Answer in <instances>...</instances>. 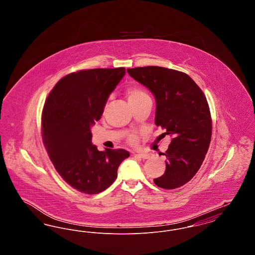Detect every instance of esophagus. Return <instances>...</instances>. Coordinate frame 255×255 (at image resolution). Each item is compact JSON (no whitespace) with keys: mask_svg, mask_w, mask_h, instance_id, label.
<instances>
[{"mask_svg":"<svg viewBox=\"0 0 255 255\" xmlns=\"http://www.w3.org/2000/svg\"><path fill=\"white\" fill-rule=\"evenodd\" d=\"M135 157L141 158V159H147V158H150V154H149V153H142V154H136V155H135Z\"/></svg>","mask_w":255,"mask_h":255,"instance_id":"34e87169","label":"esophagus"}]
</instances>
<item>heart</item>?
<instances>
[{
	"instance_id": "heart-1",
	"label": "heart",
	"mask_w": 255,
	"mask_h": 255,
	"mask_svg": "<svg viewBox=\"0 0 255 255\" xmlns=\"http://www.w3.org/2000/svg\"><path fill=\"white\" fill-rule=\"evenodd\" d=\"M126 95L128 97V100L131 104L139 102L145 98H149V96L147 95L144 90H142L141 88L137 87V86H130L126 89ZM129 141L131 143H135L136 142V137L134 135L130 136Z\"/></svg>"
}]
</instances>
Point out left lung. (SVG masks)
Masks as SVG:
<instances>
[{
  "instance_id": "obj_1",
  "label": "left lung",
  "mask_w": 255,
  "mask_h": 255,
  "mask_svg": "<svg viewBox=\"0 0 255 255\" xmlns=\"http://www.w3.org/2000/svg\"><path fill=\"white\" fill-rule=\"evenodd\" d=\"M134 80L156 98L155 123L172 136L162 176L154 179L158 187L175 189L189 182L206 157L212 121L206 96L186 73L157 66L127 69Z\"/></svg>"
}]
</instances>
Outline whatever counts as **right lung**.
Segmentation results:
<instances>
[{"label":"right lung","instance_id":"obj_1","mask_svg":"<svg viewBox=\"0 0 255 255\" xmlns=\"http://www.w3.org/2000/svg\"><path fill=\"white\" fill-rule=\"evenodd\" d=\"M125 74L124 68L72 73L53 87L42 113V138L54 168L85 194L107 189L118 177L124 149L98 151L91 126L100 120L107 99Z\"/></svg>","mask_w":255,"mask_h":255}]
</instances>
